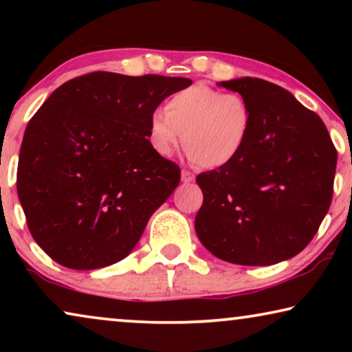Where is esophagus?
<instances>
[{"label": "esophagus", "mask_w": 352, "mask_h": 352, "mask_svg": "<svg viewBox=\"0 0 352 352\" xmlns=\"http://www.w3.org/2000/svg\"><path fill=\"white\" fill-rule=\"evenodd\" d=\"M195 179V176H194V173L192 171H189V170H182L181 171V181L184 182V184H189V182H192Z\"/></svg>", "instance_id": "esophagus-1"}]
</instances>
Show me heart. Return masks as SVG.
Masks as SVG:
<instances>
[{"mask_svg": "<svg viewBox=\"0 0 352 352\" xmlns=\"http://www.w3.org/2000/svg\"><path fill=\"white\" fill-rule=\"evenodd\" d=\"M252 109L242 96L194 85L168 99L165 112L148 117V142L170 157L181 142L197 165L224 168L242 153L252 129Z\"/></svg>", "mask_w": 352, "mask_h": 352, "instance_id": "heart-1", "label": "heart"}]
</instances>
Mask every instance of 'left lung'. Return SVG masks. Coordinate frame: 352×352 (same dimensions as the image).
Instances as JSON below:
<instances>
[{"label": "left lung", "mask_w": 352, "mask_h": 352, "mask_svg": "<svg viewBox=\"0 0 352 352\" xmlns=\"http://www.w3.org/2000/svg\"><path fill=\"white\" fill-rule=\"evenodd\" d=\"M252 109L240 157L200 173L204 205L195 232L223 261L271 266L314 237L333 195L336 148L319 115L280 86L261 78L221 81Z\"/></svg>", "instance_id": "obj_1"}]
</instances>
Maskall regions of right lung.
I'll use <instances>...</instances> for the list:
<instances>
[{"label":"right lung","instance_id":"obj_1","mask_svg":"<svg viewBox=\"0 0 352 352\" xmlns=\"http://www.w3.org/2000/svg\"><path fill=\"white\" fill-rule=\"evenodd\" d=\"M181 76L93 72L67 81L27 124L17 194L35 242L76 271L126 258L181 170L153 151L148 117Z\"/></svg>","mask_w":352,"mask_h":352}]
</instances>
